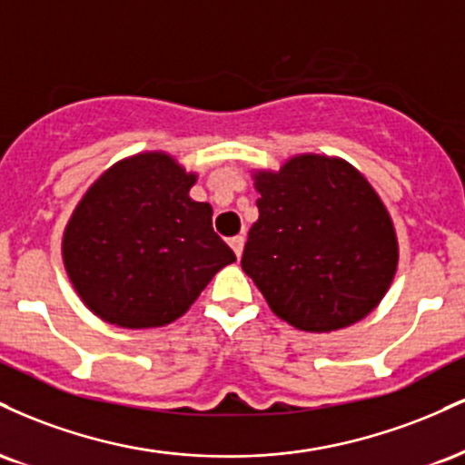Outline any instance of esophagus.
Returning <instances> with one entry per match:
<instances>
[{
    "mask_svg": "<svg viewBox=\"0 0 465 465\" xmlns=\"http://www.w3.org/2000/svg\"><path fill=\"white\" fill-rule=\"evenodd\" d=\"M229 244H232L233 253H236V258H240L242 255V249H244V236H236L229 240Z\"/></svg>",
    "mask_w": 465,
    "mask_h": 465,
    "instance_id": "esophagus-1",
    "label": "esophagus"
}]
</instances>
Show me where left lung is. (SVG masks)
Masks as SVG:
<instances>
[{
    "instance_id": "1",
    "label": "left lung",
    "mask_w": 465,
    "mask_h": 465,
    "mask_svg": "<svg viewBox=\"0 0 465 465\" xmlns=\"http://www.w3.org/2000/svg\"><path fill=\"white\" fill-rule=\"evenodd\" d=\"M260 216L242 271L269 308L303 332H334L370 314L398 271L391 214L361 170L302 153L280 170H251Z\"/></svg>"
}]
</instances>
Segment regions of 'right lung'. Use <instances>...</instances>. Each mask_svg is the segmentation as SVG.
Segmentation results:
<instances>
[{
    "label": "right lung",
    "mask_w": 465,
    "mask_h": 465,
    "mask_svg": "<svg viewBox=\"0 0 465 465\" xmlns=\"http://www.w3.org/2000/svg\"><path fill=\"white\" fill-rule=\"evenodd\" d=\"M196 179L170 153L143 151L109 165L80 196L61 255L95 317L126 330L163 328L236 262L212 229L210 203L190 196Z\"/></svg>",
    "instance_id": "right-lung-1"
}]
</instances>
